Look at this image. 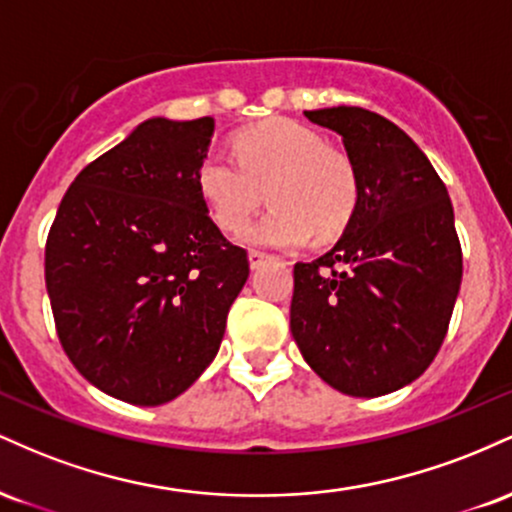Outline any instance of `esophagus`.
I'll list each match as a JSON object with an SVG mask.
<instances>
[{
	"mask_svg": "<svg viewBox=\"0 0 512 512\" xmlns=\"http://www.w3.org/2000/svg\"><path fill=\"white\" fill-rule=\"evenodd\" d=\"M248 260H250V267L255 269V267H260V264L267 262L269 255H267V252H262V250H250Z\"/></svg>",
	"mask_w": 512,
	"mask_h": 512,
	"instance_id": "34e87169",
	"label": "esophagus"
}]
</instances>
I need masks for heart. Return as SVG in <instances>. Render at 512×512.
<instances>
[{"label":"heart","instance_id":"1","mask_svg":"<svg viewBox=\"0 0 512 512\" xmlns=\"http://www.w3.org/2000/svg\"><path fill=\"white\" fill-rule=\"evenodd\" d=\"M236 158L204 154L195 185L211 219L226 233L243 231L267 190L272 209L245 231L248 243L301 248L310 236L332 238L354 219L361 175L349 154L303 122L274 117L238 129Z\"/></svg>","mask_w":512,"mask_h":512}]
</instances>
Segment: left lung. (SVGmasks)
I'll return each mask as SVG.
<instances>
[{"instance_id":"obj_1","label":"left lung","mask_w":512,"mask_h":512,"mask_svg":"<svg viewBox=\"0 0 512 512\" xmlns=\"http://www.w3.org/2000/svg\"><path fill=\"white\" fill-rule=\"evenodd\" d=\"M342 134L361 175L344 236L293 267L291 332L308 366L351 397L414 383L440 351L462 284V248L443 180L383 115L308 110Z\"/></svg>"}]
</instances>
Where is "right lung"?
<instances>
[{
    "label": "right lung",
    "mask_w": 512,
    "mask_h": 512,
    "mask_svg": "<svg viewBox=\"0 0 512 512\" xmlns=\"http://www.w3.org/2000/svg\"><path fill=\"white\" fill-rule=\"evenodd\" d=\"M214 117L146 120L76 175L45 243L64 354L105 395L139 407L187 390L219 351L250 274L195 170Z\"/></svg>",
    "instance_id": "add662e5"
}]
</instances>
